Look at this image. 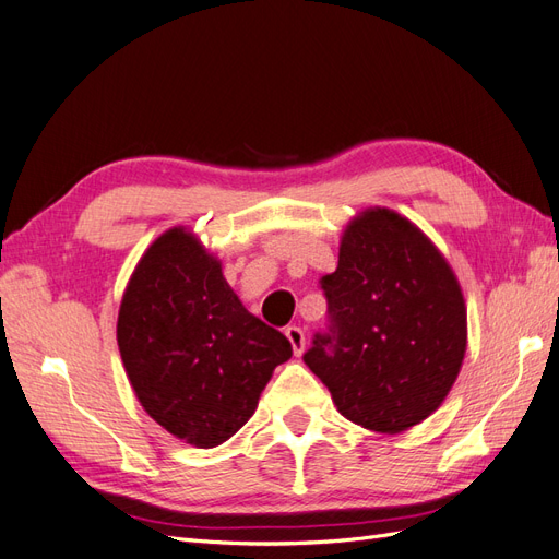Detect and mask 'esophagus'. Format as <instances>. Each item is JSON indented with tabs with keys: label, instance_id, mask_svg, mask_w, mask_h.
Segmentation results:
<instances>
[{
	"label": "esophagus",
	"instance_id": "esophagus-1",
	"mask_svg": "<svg viewBox=\"0 0 559 559\" xmlns=\"http://www.w3.org/2000/svg\"><path fill=\"white\" fill-rule=\"evenodd\" d=\"M284 333H286V337H289L296 357H300L302 349H306V333H302L300 326H286Z\"/></svg>",
	"mask_w": 559,
	"mask_h": 559
}]
</instances>
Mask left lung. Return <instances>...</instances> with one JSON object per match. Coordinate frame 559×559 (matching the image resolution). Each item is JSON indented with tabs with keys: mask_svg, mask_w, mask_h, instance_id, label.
<instances>
[{
	"mask_svg": "<svg viewBox=\"0 0 559 559\" xmlns=\"http://www.w3.org/2000/svg\"><path fill=\"white\" fill-rule=\"evenodd\" d=\"M329 324L302 354L341 415L401 433L448 396L466 352L464 296L425 233L392 210L347 226L335 273L319 280Z\"/></svg>",
	"mask_w": 559,
	"mask_h": 559,
	"instance_id": "1",
	"label": "left lung"
}]
</instances>
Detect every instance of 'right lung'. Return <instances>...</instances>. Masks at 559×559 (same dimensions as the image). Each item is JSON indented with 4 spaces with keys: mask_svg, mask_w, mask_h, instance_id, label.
<instances>
[{
    "mask_svg": "<svg viewBox=\"0 0 559 559\" xmlns=\"http://www.w3.org/2000/svg\"><path fill=\"white\" fill-rule=\"evenodd\" d=\"M118 349L142 408L195 448L245 427L292 343L245 310L222 263L173 228L146 249L118 310Z\"/></svg>",
    "mask_w": 559,
    "mask_h": 559,
    "instance_id": "right-lung-1",
    "label": "right lung"
}]
</instances>
